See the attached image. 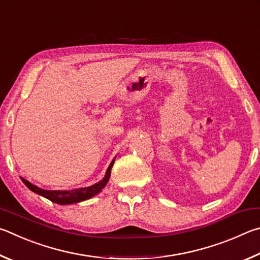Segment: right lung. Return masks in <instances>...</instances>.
<instances>
[{
	"label": "right lung",
	"instance_id": "1",
	"mask_svg": "<svg viewBox=\"0 0 260 260\" xmlns=\"http://www.w3.org/2000/svg\"><path fill=\"white\" fill-rule=\"evenodd\" d=\"M113 165H114V160L112 161L111 165H109L106 176H105V178L102 181H99L98 184L89 186V187H84V188H76L72 190H47V189L40 188L33 184H30L29 181H27L26 179H22V181H24V184L31 190V192L42 195V197L49 199L50 201H52L54 203H58V204L77 203V202L84 201V200L92 198L93 195L102 192V189L108 183Z\"/></svg>",
	"mask_w": 260,
	"mask_h": 260
}]
</instances>
